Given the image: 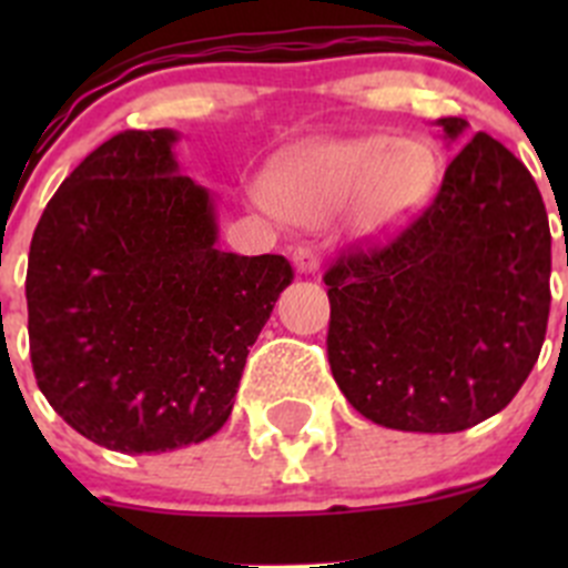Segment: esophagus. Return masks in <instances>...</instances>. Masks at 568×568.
Masks as SVG:
<instances>
[{"instance_id": "34e87169", "label": "esophagus", "mask_w": 568, "mask_h": 568, "mask_svg": "<svg viewBox=\"0 0 568 568\" xmlns=\"http://www.w3.org/2000/svg\"><path fill=\"white\" fill-rule=\"evenodd\" d=\"M294 266L300 274H316L318 272V255L311 247L294 250Z\"/></svg>"}]
</instances>
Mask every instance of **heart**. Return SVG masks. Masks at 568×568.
<instances>
[{"mask_svg":"<svg viewBox=\"0 0 568 568\" xmlns=\"http://www.w3.org/2000/svg\"><path fill=\"white\" fill-rule=\"evenodd\" d=\"M432 181L426 145L363 134L307 142L277 156L261 178V197L300 225H318L348 209L363 236H387L420 211Z\"/></svg>","mask_w":568,"mask_h":568,"instance_id":"heart-1","label":"heart"}]
</instances>
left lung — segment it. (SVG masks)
Wrapping results in <instances>:
<instances>
[{
  "label": "left lung",
  "mask_w": 568,
  "mask_h": 568,
  "mask_svg": "<svg viewBox=\"0 0 568 568\" xmlns=\"http://www.w3.org/2000/svg\"><path fill=\"white\" fill-rule=\"evenodd\" d=\"M437 125L454 151L467 140V120ZM549 268L536 181L508 148L475 134L400 236L324 274L337 387L359 415L398 432L454 434L497 415L541 352Z\"/></svg>",
  "instance_id": "obj_1"
}]
</instances>
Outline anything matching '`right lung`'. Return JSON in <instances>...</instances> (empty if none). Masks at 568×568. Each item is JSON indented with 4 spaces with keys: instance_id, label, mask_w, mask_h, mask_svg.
<instances>
[{
    "instance_id": "right-lung-1",
    "label": "right lung",
    "mask_w": 568,
    "mask_h": 568,
    "mask_svg": "<svg viewBox=\"0 0 568 568\" xmlns=\"http://www.w3.org/2000/svg\"><path fill=\"white\" fill-rule=\"evenodd\" d=\"M178 131H120L54 192L30 244L40 393L120 454L203 443L231 417L250 346L294 280L283 255L216 247L209 189L181 175Z\"/></svg>"
}]
</instances>
